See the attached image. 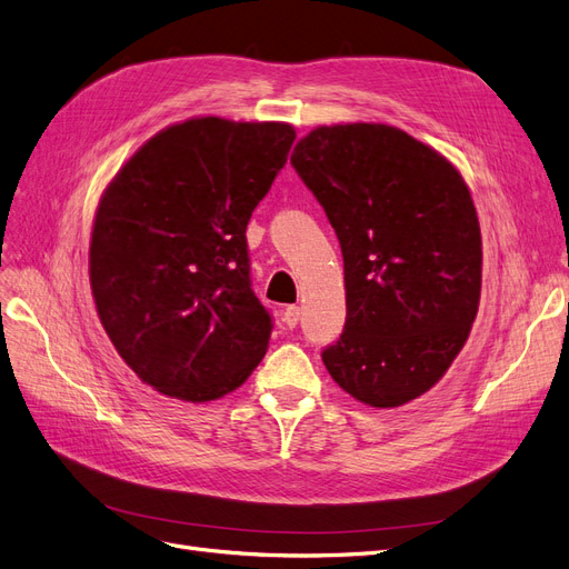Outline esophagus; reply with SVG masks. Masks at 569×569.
Returning <instances> with one entry per match:
<instances>
[{"mask_svg": "<svg viewBox=\"0 0 569 569\" xmlns=\"http://www.w3.org/2000/svg\"><path fill=\"white\" fill-rule=\"evenodd\" d=\"M299 318H301V308L299 306H289L282 311V322L287 330H295V327L299 325Z\"/></svg>", "mask_w": 569, "mask_h": 569, "instance_id": "obj_1", "label": "esophagus"}]
</instances>
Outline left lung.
Listing matches in <instances>:
<instances>
[{
  "label": "left lung",
  "mask_w": 569,
  "mask_h": 569,
  "mask_svg": "<svg viewBox=\"0 0 569 569\" xmlns=\"http://www.w3.org/2000/svg\"><path fill=\"white\" fill-rule=\"evenodd\" d=\"M291 166L337 232L347 325L322 351L356 401L396 408L432 389L470 337L481 232L458 168L385 123L320 126Z\"/></svg>",
  "instance_id": "8db88e82"
}]
</instances>
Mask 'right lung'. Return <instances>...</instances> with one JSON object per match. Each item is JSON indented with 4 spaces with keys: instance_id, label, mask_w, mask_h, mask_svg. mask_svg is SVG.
Wrapping results in <instances>:
<instances>
[{
    "instance_id": "right-lung-1",
    "label": "right lung",
    "mask_w": 569,
    "mask_h": 569,
    "mask_svg": "<svg viewBox=\"0 0 569 569\" xmlns=\"http://www.w3.org/2000/svg\"><path fill=\"white\" fill-rule=\"evenodd\" d=\"M289 123L203 116L137 149L99 199L90 287L130 370L189 403L247 382L270 339L249 278L247 226L287 163Z\"/></svg>"
}]
</instances>
